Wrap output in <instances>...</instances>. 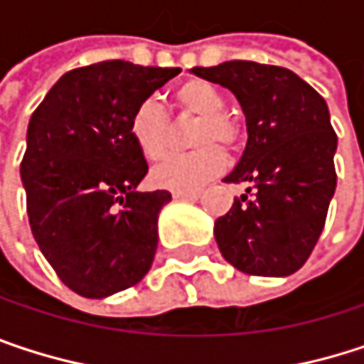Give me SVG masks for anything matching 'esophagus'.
<instances>
[{"label": "esophagus", "instance_id": "obj_1", "mask_svg": "<svg viewBox=\"0 0 364 364\" xmlns=\"http://www.w3.org/2000/svg\"><path fill=\"white\" fill-rule=\"evenodd\" d=\"M200 193L202 191H173V196L179 198V200H198Z\"/></svg>", "mask_w": 364, "mask_h": 364}]
</instances>
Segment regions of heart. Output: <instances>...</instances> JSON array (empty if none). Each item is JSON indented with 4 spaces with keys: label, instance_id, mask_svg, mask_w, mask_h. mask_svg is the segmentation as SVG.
<instances>
[{
    "label": "heart",
    "instance_id": "b5f03b06",
    "mask_svg": "<svg viewBox=\"0 0 364 364\" xmlns=\"http://www.w3.org/2000/svg\"><path fill=\"white\" fill-rule=\"evenodd\" d=\"M173 99L175 107L183 115L198 117L191 136L198 149L191 154L171 156L162 160L151 171V181L162 189L193 191L225 168V156L215 143H221L228 149L236 147L242 136V126L238 117L223 111V95L206 80L193 77L183 82L175 90ZM128 130L136 149L145 158L158 160L160 156H164L171 126L166 111L162 109L156 99H145L134 107L128 122Z\"/></svg>",
    "mask_w": 364,
    "mask_h": 364
}]
</instances>
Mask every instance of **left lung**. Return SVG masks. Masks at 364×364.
<instances>
[{"mask_svg": "<svg viewBox=\"0 0 364 364\" xmlns=\"http://www.w3.org/2000/svg\"><path fill=\"white\" fill-rule=\"evenodd\" d=\"M191 73L228 88L247 117L245 154L223 181L249 187L215 221L219 251L245 274L297 272L323 234L337 185V134L325 99L293 71L253 60Z\"/></svg>", "mask_w": 364, "mask_h": 364, "instance_id": "8db88e82", "label": "left lung"}]
</instances>
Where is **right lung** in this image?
I'll use <instances>...</instances> for the list:
<instances>
[{
  "label": "right lung",
  "mask_w": 364,
  "mask_h": 364,
  "mask_svg": "<svg viewBox=\"0 0 364 364\" xmlns=\"http://www.w3.org/2000/svg\"><path fill=\"white\" fill-rule=\"evenodd\" d=\"M181 69L103 60L65 73L33 111L21 179L39 251L77 295L103 299L149 272L166 189L136 191L147 162L128 122Z\"/></svg>",
  "instance_id": "right-lung-1"
}]
</instances>
